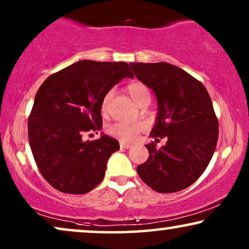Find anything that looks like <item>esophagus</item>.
<instances>
[{
    "label": "esophagus",
    "instance_id": "1",
    "mask_svg": "<svg viewBox=\"0 0 249 249\" xmlns=\"http://www.w3.org/2000/svg\"><path fill=\"white\" fill-rule=\"evenodd\" d=\"M119 146H121L122 149H128V148L132 147V144L126 143V142H121V143H119Z\"/></svg>",
    "mask_w": 249,
    "mask_h": 249
}]
</instances>
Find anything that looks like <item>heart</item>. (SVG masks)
Returning a JSON list of instances; mask_svg holds the SVG:
<instances>
[{
    "label": "heart",
    "instance_id": "heart-1",
    "mask_svg": "<svg viewBox=\"0 0 249 249\" xmlns=\"http://www.w3.org/2000/svg\"><path fill=\"white\" fill-rule=\"evenodd\" d=\"M127 92L132 99L134 100L138 105H140L144 99H150L149 90L148 88L141 83H133L127 86ZM110 94H108L102 101L101 111L106 115L109 110ZM141 131V125L138 123H112L107 127V132L109 135L116 138V139L123 141V142H131L138 137Z\"/></svg>",
    "mask_w": 249,
    "mask_h": 249
}]
</instances>
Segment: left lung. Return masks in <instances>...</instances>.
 I'll return each mask as SVG.
<instances>
[{
  "instance_id": "8db88e82",
  "label": "left lung",
  "mask_w": 249,
  "mask_h": 249,
  "mask_svg": "<svg viewBox=\"0 0 249 249\" xmlns=\"http://www.w3.org/2000/svg\"><path fill=\"white\" fill-rule=\"evenodd\" d=\"M141 83L153 89L159 114L146 144L148 160L137 166L143 182L160 193L191 186L208 166L218 140V119L202 83L169 63H130Z\"/></svg>"
}]
</instances>
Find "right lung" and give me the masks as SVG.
Listing matches in <instances>:
<instances>
[{"mask_svg": "<svg viewBox=\"0 0 249 249\" xmlns=\"http://www.w3.org/2000/svg\"><path fill=\"white\" fill-rule=\"evenodd\" d=\"M124 78H133L127 63L84 59L49 75L37 89L28 141L41 175L57 191L85 194L102 181L118 141L106 134L84 141L83 135L101 130L103 99Z\"/></svg>", "mask_w": 249, "mask_h": 249, "instance_id": "right-lung-1", "label": "right lung"}]
</instances>
